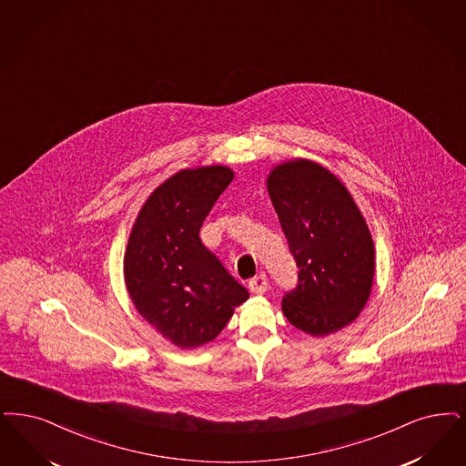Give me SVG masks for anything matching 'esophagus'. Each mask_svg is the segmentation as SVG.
<instances>
[{"label":"esophagus","instance_id":"obj_1","mask_svg":"<svg viewBox=\"0 0 466 466\" xmlns=\"http://www.w3.org/2000/svg\"><path fill=\"white\" fill-rule=\"evenodd\" d=\"M248 288L255 295H263L267 291V288H268V280L265 278V274H260V276H257V278H253V279L248 282Z\"/></svg>","mask_w":466,"mask_h":466}]
</instances>
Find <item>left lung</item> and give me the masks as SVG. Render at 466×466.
I'll return each mask as SVG.
<instances>
[{"label": "left lung", "mask_w": 466, "mask_h": 466, "mask_svg": "<svg viewBox=\"0 0 466 466\" xmlns=\"http://www.w3.org/2000/svg\"><path fill=\"white\" fill-rule=\"evenodd\" d=\"M299 284L282 299L286 319L312 336L354 322L371 293L374 244L350 192L309 159L278 165L267 178Z\"/></svg>", "instance_id": "obj_1"}]
</instances>
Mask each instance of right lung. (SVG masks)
<instances>
[{
	"mask_svg": "<svg viewBox=\"0 0 466 466\" xmlns=\"http://www.w3.org/2000/svg\"><path fill=\"white\" fill-rule=\"evenodd\" d=\"M234 178L227 167L182 169L142 206L125 253V282L138 314L180 349L215 339L249 299L199 238Z\"/></svg>",
	"mask_w": 466,
	"mask_h": 466,
	"instance_id": "1",
	"label": "right lung"
}]
</instances>
